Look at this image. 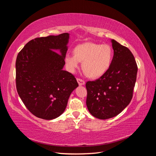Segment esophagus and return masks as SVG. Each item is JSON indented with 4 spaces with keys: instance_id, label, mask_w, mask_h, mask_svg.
Returning a JSON list of instances; mask_svg holds the SVG:
<instances>
[{
    "instance_id": "34e87169",
    "label": "esophagus",
    "mask_w": 156,
    "mask_h": 156,
    "mask_svg": "<svg viewBox=\"0 0 156 156\" xmlns=\"http://www.w3.org/2000/svg\"><path fill=\"white\" fill-rule=\"evenodd\" d=\"M77 83L79 84V85L80 86H82V85H84V84H85V82H84V81H83V79H77Z\"/></svg>"
}]
</instances>
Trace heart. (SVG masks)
Returning a JSON list of instances; mask_svg holds the SVG:
<instances>
[{
	"label": "heart",
	"instance_id": "1",
	"mask_svg": "<svg viewBox=\"0 0 156 156\" xmlns=\"http://www.w3.org/2000/svg\"><path fill=\"white\" fill-rule=\"evenodd\" d=\"M73 54L65 56L68 70L74 73L79 68L80 62H83V71L87 76L93 79L104 75L109 69L113 58V50L109 45L93 42H85L75 46Z\"/></svg>",
	"mask_w": 156,
	"mask_h": 156
}]
</instances>
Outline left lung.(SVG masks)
<instances>
[{"label":"left lung","mask_w":156,"mask_h":156,"mask_svg":"<svg viewBox=\"0 0 156 156\" xmlns=\"http://www.w3.org/2000/svg\"><path fill=\"white\" fill-rule=\"evenodd\" d=\"M114 55L107 72L94 81L86 83L87 106L94 117H115L129 105L133 97L137 66L130 50L111 40Z\"/></svg>","instance_id":"1"}]
</instances>
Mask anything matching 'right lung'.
Segmentation results:
<instances>
[{"label": "right lung", "instance_id": "right-lung-1", "mask_svg": "<svg viewBox=\"0 0 156 156\" xmlns=\"http://www.w3.org/2000/svg\"><path fill=\"white\" fill-rule=\"evenodd\" d=\"M69 38L68 33L37 37L17 55L18 94L28 110L40 119L52 120L62 115L70 94L79 86L73 75L63 70Z\"/></svg>", "mask_w": 156, "mask_h": 156}]
</instances>
